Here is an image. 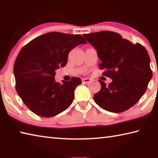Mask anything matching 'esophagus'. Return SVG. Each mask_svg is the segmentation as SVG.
Listing matches in <instances>:
<instances>
[{
	"mask_svg": "<svg viewBox=\"0 0 158 158\" xmlns=\"http://www.w3.org/2000/svg\"><path fill=\"white\" fill-rule=\"evenodd\" d=\"M81 81H82L83 84H89V83L91 81V79H89V78H84V79H81Z\"/></svg>",
	"mask_w": 158,
	"mask_h": 158,
	"instance_id": "obj_1",
	"label": "esophagus"
}]
</instances>
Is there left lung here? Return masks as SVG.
<instances>
[{"instance_id":"8db88e82","label":"left lung","mask_w":158,"mask_h":158,"mask_svg":"<svg viewBox=\"0 0 158 158\" xmlns=\"http://www.w3.org/2000/svg\"><path fill=\"white\" fill-rule=\"evenodd\" d=\"M83 35L97 50L103 75L112 79L108 85L99 80L101 89L93 97L95 103L114 113L129 109L142 97L153 77L146 48L112 31Z\"/></svg>"}]
</instances>
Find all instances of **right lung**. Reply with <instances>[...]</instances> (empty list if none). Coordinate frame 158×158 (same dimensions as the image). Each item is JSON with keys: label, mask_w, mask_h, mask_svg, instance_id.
<instances>
[{"label": "right lung", "mask_w": 158, "mask_h": 158, "mask_svg": "<svg viewBox=\"0 0 158 158\" xmlns=\"http://www.w3.org/2000/svg\"><path fill=\"white\" fill-rule=\"evenodd\" d=\"M86 43L80 35L51 32L35 37L21 49L14 65L15 88L34 114L53 117L73 103L81 79L72 77L61 84L55 81L56 69L65 66L72 49Z\"/></svg>", "instance_id": "right-lung-1"}]
</instances>
